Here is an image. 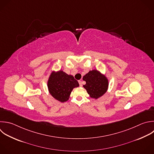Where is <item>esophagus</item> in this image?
Returning a JSON list of instances; mask_svg holds the SVG:
<instances>
[{
	"mask_svg": "<svg viewBox=\"0 0 154 154\" xmlns=\"http://www.w3.org/2000/svg\"><path fill=\"white\" fill-rule=\"evenodd\" d=\"M79 84L80 87H82V82L81 81H79Z\"/></svg>",
	"mask_w": 154,
	"mask_h": 154,
	"instance_id": "obj_1",
	"label": "esophagus"
}]
</instances>
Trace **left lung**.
Masks as SVG:
<instances>
[{
    "label": "left lung",
    "instance_id": "1",
    "mask_svg": "<svg viewBox=\"0 0 154 154\" xmlns=\"http://www.w3.org/2000/svg\"><path fill=\"white\" fill-rule=\"evenodd\" d=\"M86 84L83 87L92 98L97 99L105 93L108 86V79L96 70L90 71L83 77Z\"/></svg>",
    "mask_w": 154,
    "mask_h": 154
}]
</instances>
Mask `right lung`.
<instances>
[{"label": "right lung", "mask_w": 154, "mask_h": 154, "mask_svg": "<svg viewBox=\"0 0 154 154\" xmlns=\"http://www.w3.org/2000/svg\"><path fill=\"white\" fill-rule=\"evenodd\" d=\"M48 85L51 94L57 100L64 102L69 99L73 89L79 86V83L73 76L60 70L51 73Z\"/></svg>", "instance_id": "obj_1"}]
</instances>
